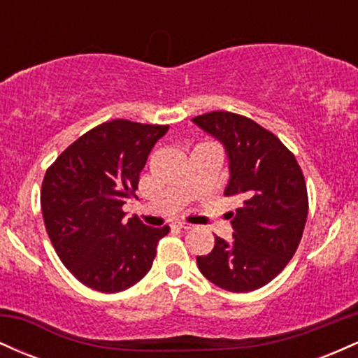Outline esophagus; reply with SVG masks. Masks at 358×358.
<instances>
[{"mask_svg":"<svg viewBox=\"0 0 358 358\" xmlns=\"http://www.w3.org/2000/svg\"><path fill=\"white\" fill-rule=\"evenodd\" d=\"M175 227L183 229V231H188V229H192V224H187V222H175Z\"/></svg>","mask_w":358,"mask_h":358,"instance_id":"34e87169","label":"esophagus"}]
</instances>
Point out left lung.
I'll use <instances>...</instances> for the list:
<instances>
[{
	"mask_svg": "<svg viewBox=\"0 0 358 358\" xmlns=\"http://www.w3.org/2000/svg\"><path fill=\"white\" fill-rule=\"evenodd\" d=\"M193 122L224 145L231 171L224 193L242 202L229 212L232 241L215 236L212 252L196 257V264L222 289H259L286 268L301 241L308 217L305 176L276 134L252 119L212 110Z\"/></svg>",
	"mask_w": 358,
	"mask_h": 358,
	"instance_id": "8db88e82",
	"label": "left lung"
}]
</instances>
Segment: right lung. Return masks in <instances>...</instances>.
<instances>
[{"label":"right lung","instance_id":"right-lung-1","mask_svg":"<svg viewBox=\"0 0 358 358\" xmlns=\"http://www.w3.org/2000/svg\"><path fill=\"white\" fill-rule=\"evenodd\" d=\"M168 126L114 119L73 141L45 173L40 193L53 249L82 285L101 293L134 286L153 266L168 225L124 220L139 173Z\"/></svg>","mask_w":358,"mask_h":358}]
</instances>
